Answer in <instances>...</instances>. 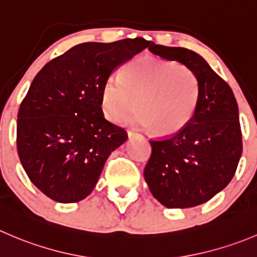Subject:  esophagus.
<instances>
[{"label":"esophagus","instance_id":"34e87169","mask_svg":"<svg viewBox=\"0 0 257 257\" xmlns=\"http://www.w3.org/2000/svg\"><path fill=\"white\" fill-rule=\"evenodd\" d=\"M128 137L129 138H134V137H141V134L134 131H128Z\"/></svg>","mask_w":257,"mask_h":257}]
</instances>
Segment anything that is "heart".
<instances>
[{
    "instance_id": "obj_1",
    "label": "heart",
    "mask_w": 257,
    "mask_h": 257,
    "mask_svg": "<svg viewBox=\"0 0 257 257\" xmlns=\"http://www.w3.org/2000/svg\"><path fill=\"white\" fill-rule=\"evenodd\" d=\"M200 81L187 66L156 57H142L124 68L121 78L110 76L101 91V108L115 123L133 120L172 136L188 125L200 103Z\"/></svg>"
}]
</instances>
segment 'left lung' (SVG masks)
<instances>
[{
    "instance_id": "left-lung-1",
    "label": "left lung",
    "mask_w": 257,
    "mask_h": 257,
    "mask_svg": "<svg viewBox=\"0 0 257 257\" xmlns=\"http://www.w3.org/2000/svg\"><path fill=\"white\" fill-rule=\"evenodd\" d=\"M149 51L191 69L200 81L201 96L186 128L149 141L152 154L144 178L166 207H195L222 191L235 176L242 154L237 103L230 85L197 52L156 44Z\"/></svg>"
}]
</instances>
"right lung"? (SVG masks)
<instances>
[{
    "label": "right lung",
    "instance_id": "obj_1",
    "mask_svg": "<svg viewBox=\"0 0 257 257\" xmlns=\"http://www.w3.org/2000/svg\"><path fill=\"white\" fill-rule=\"evenodd\" d=\"M152 44L143 37L84 42L35 76L17 114V153L30 181L47 197L73 203L90 195L108 157L128 139L104 118V84Z\"/></svg>",
    "mask_w": 257,
    "mask_h": 257
}]
</instances>
